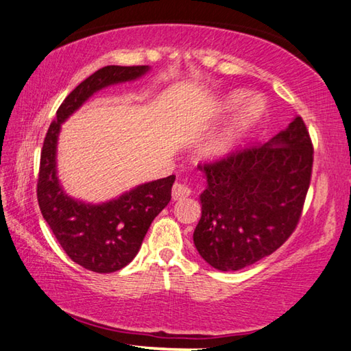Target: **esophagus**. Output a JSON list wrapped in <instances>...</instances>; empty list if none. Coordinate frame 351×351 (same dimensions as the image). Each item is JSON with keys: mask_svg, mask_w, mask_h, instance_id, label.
Returning a JSON list of instances; mask_svg holds the SVG:
<instances>
[{"mask_svg": "<svg viewBox=\"0 0 351 351\" xmlns=\"http://www.w3.org/2000/svg\"><path fill=\"white\" fill-rule=\"evenodd\" d=\"M192 193V189L189 188L188 184L184 183H176L173 186V199L177 201V199H183L186 197H189Z\"/></svg>", "mask_w": 351, "mask_h": 351, "instance_id": "34e87169", "label": "esophagus"}]
</instances>
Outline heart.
Here are the masks:
<instances>
[{
  "label": "heart",
  "mask_w": 351,
  "mask_h": 351,
  "mask_svg": "<svg viewBox=\"0 0 351 351\" xmlns=\"http://www.w3.org/2000/svg\"><path fill=\"white\" fill-rule=\"evenodd\" d=\"M247 95L245 91H232L225 96L221 102L222 111H234L241 104L246 102ZM264 111V106L258 99H249L239 114L225 126L219 134L215 135L199 149L201 158L204 160H221L234 152L243 141L255 124L258 123Z\"/></svg>",
  "instance_id": "1"
}]
</instances>
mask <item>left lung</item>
<instances>
[{"label": "left lung", "mask_w": 351, "mask_h": 351, "mask_svg": "<svg viewBox=\"0 0 351 351\" xmlns=\"http://www.w3.org/2000/svg\"><path fill=\"white\" fill-rule=\"evenodd\" d=\"M314 149L302 117L267 141L199 163L197 251L210 266L240 270L275 252L293 234L311 183Z\"/></svg>", "instance_id": "obj_1"}]
</instances>
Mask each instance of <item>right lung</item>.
I'll list each match as a JSON object with an SVG mask.
<instances>
[{"label":"right lung","mask_w":351,"mask_h":351,"mask_svg":"<svg viewBox=\"0 0 351 351\" xmlns=\"http://www.w3.org/2000/svg\"><path fill=\"white\" fill-rule=\"evenodd\" d=\"M149 66H106L88 76L60 105L45 136L37 180L43 219L64 252L76 264L96 274H111L135 258L153 219L171 199L176 176L139 184L102 204L70 198L57 177V141L61 124L85 100L108 85L134 81Z\"/></svg>","instance_id":"1"}]
</instances>
